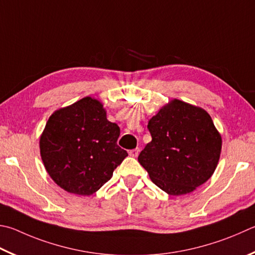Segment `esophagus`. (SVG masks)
Here are the masks:
<instances>
[{
    "label": "esophagus",
    "instance_id": "obj_1",
    "mask_svg": "<svg viewBox=\"0 0 255 255\" xmlns=\"http://www.w3.org/2000/svg\"><path fill=\"white\" fill-rule=\"evenodd\" d=\"M129 155H130L131 157H137L138 155H139V149H138V148H136V149L129 150Z\"/></svg>",
    "mask_w": 255,
    "mask_h": 255
}]
</instances>
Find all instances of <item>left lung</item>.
Listing matches in <instances>:
<instances>
[{
	"label": "left lung",
	"mask_w": 255,
	"mask_h": 255,
	"mask_svg": "<svg viewBox=\"0 0 255 255\" xmlns=\"http://www.w3.org/2000/svg\"><path fill=\"white\" fill-rule=\"evenodd\" d=\"M147 127L151 141L138 161L160 189L172 196L185 195L211 178L219 164L222 137L206 110L173 99Z\"/></svg>",
	"instance_id": "1"
}]
</instances>
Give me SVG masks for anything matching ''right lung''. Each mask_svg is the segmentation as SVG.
Wrapping results in <instances>:
<instances>
[{
  "label": "right lung",
  "instance_id": "right-lung-1",
  "mask_svg": "<svg viewBox=\"0 0 255 255\" xmlns=\"http://www.w3.org/2000/svg\"><path fill=\"white\" fill-rule=\"evenodd\" d=\"M119 135L103 103L85 97L50 116L40 136L41 158L58 186L89 196L113 177L128 156L117 145Z\"/></svg>",
  "mask_w": 255,
  "mask_h": 255
}]
</instances>
